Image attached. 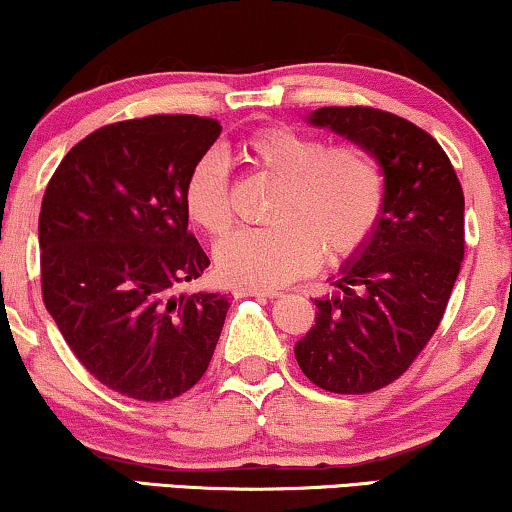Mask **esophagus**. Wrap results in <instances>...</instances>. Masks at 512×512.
Returning <instances> with one entry per match:
<instances>
[{"mask_svg":"<svg viewBox=\"0 0 512 512\" xmlns=\"http://www.w3.org/2000/svg\"><path fill=\"white\" fill-rule=\"evenodd\" d=\"M240 296H251V298H279L282 293L277 291H270V289H256V286H242V289H237Z\"/></svg>","mask_w":512,"mask_h":512,"instance_id":"34e87169","label":"esophagus"}]
</instances>
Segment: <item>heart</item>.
<instances>
[{
	"mask_svg": "<svg viewBox=\"0 0 512 512\" xmlns=\"http://www.w3.org/2000/svg\"><path fill=\"white\" fill-rule=\"evenodd\" d=\"M249 163L284 181L270 228H242L216 247L228 282L275 289L307 275L328 258L359 251L375 233L384 209V177L361 146H326L291 128H265L242 142ZM184 209L212 237L233 223L226 163L205 153L184 181Z\"/></svg>",
	"mask_w": 512,
	"mask_h": 512,
	"instance_id": "1",
	"label": "heart"
}]
</instances>
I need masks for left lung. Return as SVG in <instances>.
<instances>
[{
  "instance_id": "obj_1",
  "label": "left lung",
  "mask_w": 512,
  "mask_h": 512,
  "mask_svg": "<svg viewBox=\"0 0 512 512\" xmlns=\"http://www.w3.org/2000/svg\"><path fill=\"white\" fill-rule=\"evenodd\" d=\"M307 123L368 151L384 174L375 233L342 263L335 291L296 342L307 380L370 394L398 380L443 319L464 258V191L429 132L373 107H321Z\"/></svg>"
}]
</instances>
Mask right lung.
I'll use <instances>...</instances> for the list:
<instances>
[{
  "mask_svg": "<svg viewBox=\"0 0 512 512\" xmlns=\"http://www.w3.org/2000/svg\"><path fill=\"white\" fill-rule=\"evenodd\" d=\"M219 135V121L184 114L104 125L62 158L41 200L46 310L83 368L137 401L191 389L226 321L223 293H174L209 268L184 181Z\"/></svg>",
  "mask_w": 512,
  "mask_h": 512,
  "instance_id": "1",
  "label": "right lung"
}]
</instances>
